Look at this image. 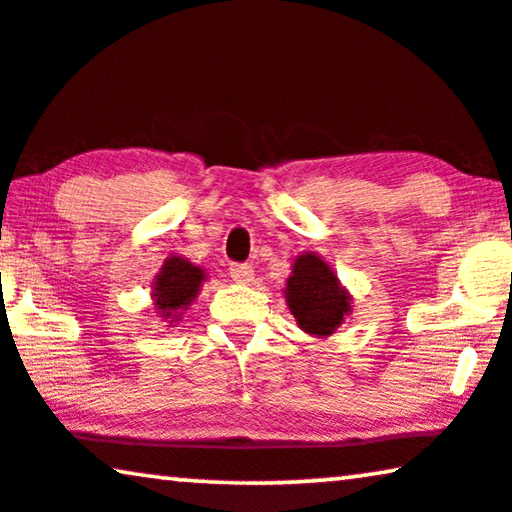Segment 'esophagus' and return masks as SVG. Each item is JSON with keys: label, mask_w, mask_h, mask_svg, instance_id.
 Segmentation results:
<instances>
[{"label": "esophagus", "mask_w": 512, "mask_h": 512, "mask_svg": "<svg viewBox=\"0 0 512 512\" xmlns=\"http://www.w3.org/2000/svg\"><path fill=\"white\" fill-rule=\"evenodd\" d=\"M229 276H232V280H236V283H250V280H253V276H255V271H253V266L250 264H232L229 266Z\"/></svg>", "instance_id": "34e87169"}]
</instances>
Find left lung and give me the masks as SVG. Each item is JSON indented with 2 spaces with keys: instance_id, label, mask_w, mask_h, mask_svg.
Returning a JSON list of instances; mask_svg holds the SVG:
<instances>
[{
  "instance_id": "obj_1",
  "label": "left lung",
  "mask_w": 512,
  "mask_h": 512,
  "mask_svg": "<svg viewBox=\"0 0 512 512\" xmlns=\"http://www.w3.org/2000/svg\"><path fill=\"white\" fill-rule=\"evenodd\" d=\"M287 306L306 334L329 336L350 313V297L318 255L297 257L285 287Z\"/></svg>"
}]
</instances>
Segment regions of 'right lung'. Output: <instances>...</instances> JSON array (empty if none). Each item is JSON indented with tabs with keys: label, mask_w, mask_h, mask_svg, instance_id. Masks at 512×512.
Returning <instances> with one entry per match:
<instances>
[{
	"label": "right lung",
	"mask_w": 512,
	"mask_h": 512,
	"mask_svg": "<svg viewBox=\"0 0 512 512\" xmlns=\"http://www.w3.org/2000/svg\"><path fill=\"white\" fill-rule=\"evenodd\" d=\"M204 271L183 257H169L164 262L162 271L155 278V306L162 313V318L171 322L183 315L192 299L197 297Z\"/></svg>",
	"instance_id": "obj_1"
}]
</instances>
